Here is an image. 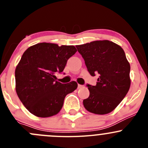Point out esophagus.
I'll list each match as a JSON object with an SVG mask.
<instances>
[{"instance_id":"esophagus-1","label":"esophagus","mask_w":148,"mask_h":148,"mask_svg":"<svg viewBox=\"0 0 148 148\" xmlns=\"http://www.w3.org/2000/svg\"><path fill=\"white\" fill-rule=\"evenodd\" d=\"M82 87H83V85H81V84H78V89H81Z\"/></svg>"}]
</instances>
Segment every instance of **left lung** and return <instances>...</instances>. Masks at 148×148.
Returning <instances> with one entry per match:
<instances>
[{"instance_id": "left-lung-1", "label": "left lung", "mask_w": 148, "mask_h": 148, "mask_svg": "<svg viewBox=\"0 0 148 148\" xmlns=\"http://www.w3.org/2000/svg\"><path fill=\"white\" fill-rule=\"evenodd\" d=\"M76 46L91 76H99L95 86L86 84L89 96L83 100L84 107L94 114L111 112L130 87V65L125 51L121 46L107 40Z\"/></svg>"}]
</instances>
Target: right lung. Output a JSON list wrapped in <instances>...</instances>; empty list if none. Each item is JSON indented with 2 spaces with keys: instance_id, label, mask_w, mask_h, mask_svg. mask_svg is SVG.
<instances>
[{
  "instance_id": "obj_1",
  "label": "right lung",
  "mask_w": 148,
  "mask_h": 148,
  "mask_svg": "<svg viewBox=\"0 0 148 148\" xmlns=\"http://www.w3.org/2000/svg\"><path fill=\"white\" fill-rule=\"evenodd\" d=\"M77 52L74 46L40 43L26 49L15 71L16 91L26 109L35 116L49 117L59 112L68 94L77 88L76 82L62 84L67 60Z\"/></svg>"
}]
</instances>
